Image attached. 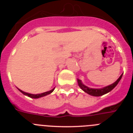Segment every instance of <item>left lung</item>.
Segmentation results:
<instances>
[{
	"mask_svg": "<svg viewBox=\"0 0 133 133\" xmlns=\"http://www.w3.org/2000/svg\"><path fill=\"white\" fill-rule=\"evenodd\" d=\"M122 76H123V74L120 76V77L117 79V81L115 82L113 84L107 86V87L103 88V89H91V88H89L87 87H86L85 85H84L79 79H77V81H78V86L81 87L82 90H84V92L88 93L89 95L94 96V97H99V96H102V95H104V94L108 93L109 92H110V90H112L117 85L120 80L121 79Z\"/></svg>",
	"mask_w": 133,
	"mask_h": 133,
	"instance_id": "obj_1",
	"label": "left lung"
}]
</instances>
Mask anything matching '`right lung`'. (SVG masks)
Segmentation results:
<instances>
[{
	"label": "right lung",
	"instance_id": "1",
	"mask_svg": "<svg viewBox=\"0 0 133 133\" xmlns=\"http://www.w3.org/2000/svg\"><path fill=\"white\" fill-rule=\"evenodd\" d=\"M54 89H55V88H54L53 89H52V90H49V91H47V92H43V93H41V94H37V95H32V94H29V93H27V92H24V91L20 90V89H18V90H19L20 91H21V92H22V93L24 94V95H27L28 97H30V98H40V97H44V96H46V95H49V94H50V93H51V92H52V91H53Z\"/></svg>",
	"mask_w": 133,
	"mask_h": 133
}]
</instances>
